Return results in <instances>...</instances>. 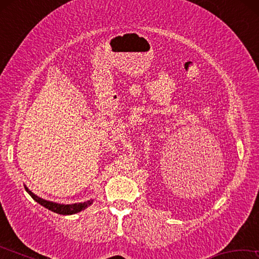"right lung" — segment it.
Segmentation results:
<instances>
[{
  "label": "right lung",
  "instance_id": "obj_1",
  "mask_svg": "<svg viewBox=\"0 0 259 259\" xmlns=\"http://www.w3.org/2000/svg\"><path fill=\"white\" fill-rule=\"evenodd\" d=\"M25 190L35 201H36L37 203H40L45 208L49 209V210H51V211L59 213V214H73V213L80 212V211H82V210H84L85 208L89 207L90 204H93V200L87 201V202L73 203V204H59V203L51 202V201H47L45 199L38 198L37 195H35L34 193L32 191H29L26 186H25Z\"/></svg>",
  "mask_w": 259,
  "mask_h": 259
}]
</instances>
